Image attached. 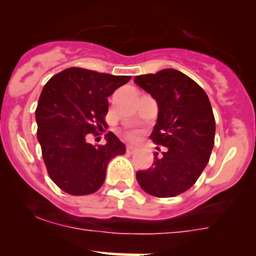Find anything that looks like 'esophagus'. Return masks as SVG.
Instances as JSON below:
<instances>
[{"instance_id": "obj_1", "label": "esophagus", "mask_w": 256, "mask_h": 256, "mask_svg": "<svg viewBox=\"0 0 256 256\" xmlns=\"http://www.w3.org/2000/svg\"><path fill=\"white\" fill-rule=\"evenodd\" d=\"M136 150H137V147H134V146H126V152L128 153H134Z\"/></svg>"}]
</instances>
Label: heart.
Listing matches in <instances>:
<instances>
[{
	"label": "heart",
	"mask_w": 256,
	"mask_h": 256,
	"mask_svg": "<svg viewBox=\"0 0 256 256\" xmlns=\"http://www.w3.org/2000/svg\"><path fill=\"white\" fill-rule=\"evenodd\" d=\"M130 137H134V133H130Z\"/></svg>",
	"instance_id": "b5f03b06"
}]
</instances>
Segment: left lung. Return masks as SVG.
<instances>
[{
  "instance_id": "8db88e82",
  "label": "left lung",
  "mask_w": 256,
  "mask_h": 256,
  "mask_svg": "<svg viewBox=\"0 0 256 256\" xmlns=\"http://www.w3.org/2000/svg\"><path fill=\"white\" fill-rule=\"evenodd\" d=\"M157 102L158 116L150 140L167 150L156 153L152 167L137 172L143 191L174 197L192 187L210 160L215 118L205 90L176 69L134 78Z\"/></svg>"
}]
</instances>
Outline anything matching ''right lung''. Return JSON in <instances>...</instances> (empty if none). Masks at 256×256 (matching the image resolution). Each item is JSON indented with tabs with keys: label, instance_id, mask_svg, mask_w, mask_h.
I'll return each mask as SVG.
<instances>
[{
	"label": "right lung",
	"instance_id": "add662e5",
	"mask_svg": "<svg viewBox=\"0 0 256 256\" xmlns=\"http://www.w3.org/2000/svg\"><path fill=\"white\" fill-rule=\"evenodd\" d=\"M130 76L69 68L54 75L41 92L35 116L38 140L48 176L74 196L98 191L109 160L126 153V146L109 132L104 146L86 142V134L106 126L108 96Z\"/></svg>",
	"mask_w": 256,
	"mask_h": 256
}]
</instances>
